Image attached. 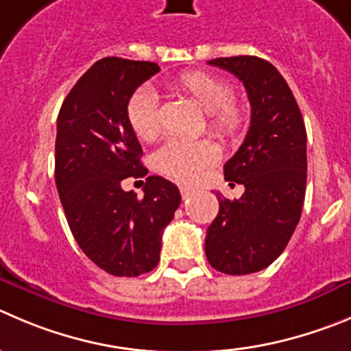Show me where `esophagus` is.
Here are the masks:
<instances>
[{
    "instance_id": "1",
    "label": "esophagus",
    "mask_w": 351,
    "mask_h": 351,
    "mask_svg": "<svg viewBox=\"0 0 351 351\" xmlns=\"http://www.w3.org/2000/svg\"><path fill=\"white\" fill-rule=\"evenodd\" d=\"M179 191H181V196L182 198H189V196L193 195V188H189V186H179Z\"/></svg>"
}]
</instances>
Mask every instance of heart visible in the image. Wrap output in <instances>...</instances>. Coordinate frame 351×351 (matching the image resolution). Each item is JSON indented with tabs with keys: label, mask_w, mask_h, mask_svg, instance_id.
I'll return each mask as SVG.
<instances>
[{
	"label": "heart",
	"mask_w": 351,
	"mask_h": 351,
	"mask_svg": "<svg viewBox=\"0 0 351 351\" xmlns=\"http://www.w3.org/2000/svg\"><path fill=\"white\" fill-rule=\"evenodd\" d=\"M170 88L191 99L208 113V125L219 138L238 141L250 123L246 105L232 99L228 81L203 70L184 72L172 79ZM128 120L132 132L141 141H152L160 134V112L156 96L149 89L134 93L128 103ZM219 158V149L212 141L170 139L156 153V167L170 178L182 182L195 181L206 165Z\"/></svg>",
	"instance_id": "obj_1"
}]
</instances>
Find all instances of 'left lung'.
<instances>
[{"mask_svg":"<svg viewBox=\"0 0 351 351\" xmlns=\"http://www.w3.org/2000/svg\"><path fill=\"white\" fill-rule=\"evenodd\" d=\"M234 73L248 93L252 120L245 141L223 165L226 181L245 186L239 199L219 196L205 253L229 276L269 267L300 222L306 188V132L295 96L279 70L258 56L210 60Z\"/></svg>","mask_w":351,"mask_h":351,"instance_id":"obj_1","label":"left lung"}]
</instances>
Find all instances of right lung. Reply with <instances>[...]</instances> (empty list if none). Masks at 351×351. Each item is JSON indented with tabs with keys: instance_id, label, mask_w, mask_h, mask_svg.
Returning <instances> with one entry per match:
<instances>
[{
	"instance_id": "obj_1",
	"label": "right lung",
	"mask_w": 351,
	"mask_h": 351,
	"mask_svg": "<svg viewBox=\"0 0 351 351\" xmlns=\"http://www.w3.org/2000/svg\"><path fill=\"white\" fill-rule=\"evenodd\" d=\"M158 70L153 62L98 60L70 89L56 120L55 181L69 228L88 258L119 278L155 269L163 229L181 205L178 186L158 176L147 178L143 199L121 189L123 178L148 173L128 103Z\"/></svg>"
}]
</instances>
